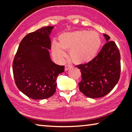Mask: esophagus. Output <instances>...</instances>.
Here are the masks:
<instances>
[{"mask_svg":"<svg viewBox=\"0 0 132 132\" xmlns=\"http://www.w3.org/2000/svg\"><path fill=\"white\" fill-rule=\"evenodd\" d=\"M73 68V66L71 65V64H66L65 65V69H64V70H68L69 69Z\"/></svg>","mask_w":132,"mask_h":132,"instance_id":"obj_1","label":"esophagus"}]
</instances>
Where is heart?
I'll return each instance as SVG.
<instances>
[{
  "label": "heart",
  "instance_id": "obj_1",
  "mask_svg": "<svg viewBox=\"0 0 132 132\" xmlns=\"http://www.w3.org/2000/svg\"><path fill=\"white\" fill-rule=\"evenodd\" d=\"M101 46V40L95 32L87 30L66 32L59 37L58 43H53V54L59 58L66 56L64 51H69L70 57L75 63L88 62L95 57Z\"/></svg>",
  "mask_w": 132,
  "mask_h": 132
}]
</instances>
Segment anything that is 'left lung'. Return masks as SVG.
<instances>
[{
	"instance_id": "left-lung-1",
	"label": "left lung",
	"mask_w": 132,
	"mask_h": 132,
	"mask_svg": "<svg viewBox=\"0 0 132 132\" xmlns=\"http://www.w3.org/2000/svg\"><path fill=\"white\" fill-rule=\"evenodd\" d=\"M107 43L97 56L90 62L76 66L81 72L79 88L87 97L105 96L116 85L121 72L120 54L114 41L104 34Z\"/></svg>"
}]
</instances>
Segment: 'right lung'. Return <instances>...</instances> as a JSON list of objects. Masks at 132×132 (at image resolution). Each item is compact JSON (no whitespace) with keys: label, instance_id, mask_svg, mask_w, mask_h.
<instances>
[{"label":"right lung","instance_id":"obj_1","mask_svg":"<svg viewBox=\"0 0 132 132\" xmlns=\"http://www.w3.org/2000/svg\"><path fill=\"white\" fill-rule=\"evenodd\" d=\"M54 27H42L27 34L21 41L13 61L15 84L25 95L33 100L48 98L56 92V79L64 66L52 61L50 34Z\"/></svg>","mask_w":132,"mask_h":132}]
</instances>
